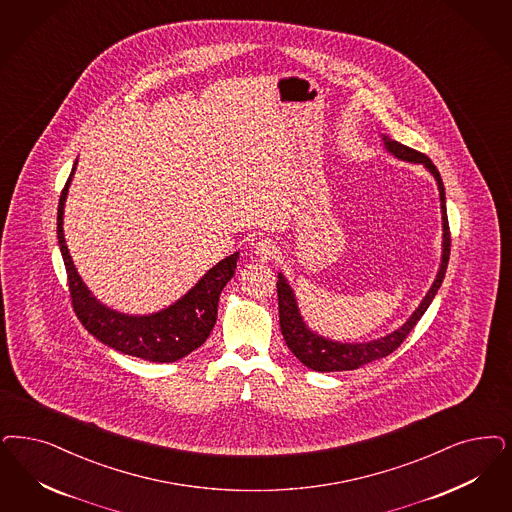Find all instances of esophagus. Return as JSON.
Wrapping results in <instances>:
<instances>
[{"mask_svg": "<svg viewBox=\"0 0 512 512\" xmlns=\"http://www.w3.org/2000/svg\"><path fill=\"white\" fill-rule=\"evenodd\" d=\"M253 253L257 255V259H259L261 263H266V261L276 259V255H278V246H276V242H274V240H270V238H261L259 242H255V246H253Z\"/></svg>", "mask_w": 512, "mask_h": 512, "instance_id": "34e87169", "label": "esophagus"}]
</instances>
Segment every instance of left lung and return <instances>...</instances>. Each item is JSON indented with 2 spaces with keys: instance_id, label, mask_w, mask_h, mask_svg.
I'll return each mask as SVG.
<instances>
[{
  "instance_id": "1",
  "label": "left lung",
  "mask_w": 512,
  "mask_h": 512,
  "mask_svg": "<svg viewBox=\"0 0 512 512\" xmlns=\"http://www.w3.org/2000/svg\"><path fill=\"white\" fill-rule=\"evenodd\" d=\"M382 140H384L386 149L393 157L406 160V162L423 164L429 170V174L435 177V181L439 185L442 212L441 266H439L435 282L429 287L427 295L423 297L420 306L414 310V314L406 319L397 331L382 336V338L371 340V342H336V340H329L325 336L314 333L300 316L295 293H293L291 285L285 280V276L280 272L278 283H276V287H278V308H280V329H282L287 348L295 353V357L299 359L302 365H306L312 371H353V369H359L367 363H372L376 359H382L389 353L395 352L403 344V340L408 336V333L414 329V325L425 314L431 300L435 299V295H437V291L442 285V280H444V274H446V266H448V259H450V227H448L446 196H444L441 174H439L437 166L423 153H418V151L406 147L399 141L389 140L388 136H382Z\"/></svg>"
}]
</instances>
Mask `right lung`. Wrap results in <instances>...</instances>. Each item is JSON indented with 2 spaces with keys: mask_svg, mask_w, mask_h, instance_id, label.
Segmentation results:
<instances>
[{
  "mask_svg": "<svg viewBox=\"0 0 512 512\" xmlns=\"http://www.w3.org/2000/svg\"><path fill=\"white\" fill-rule=\"evenodd\" d=\"M75 166L77 162L73 164L66 187L60 194L56 234L68 272L71 304L77 318L90 335L124 355L140 357L153 363H174L194 352L212 333L217 319L219 295L234 276L238 251L210 268L193 289H189V293L160 312L149 316H128L107 308L106 304H102L90 293L89 287L77 274L64 238V204Z\"/></svg>",
  "mask_w": 512,
  "mask_h": 512,
  "instance_id": "right-lung-1",
  "label": "right lung"
}]
</instances>
